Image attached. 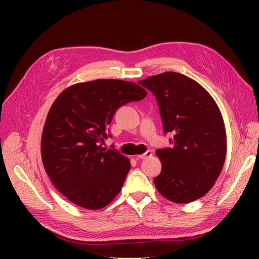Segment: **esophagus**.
Instances as JSON below:
<instances>
[{"mask_svg":"<svg viewBox=\"0 0 259 259\" xmlns=\"http://www.w3.org/2000/svg\"><path fill=\"white\" fill-rule=\"evenodd\" d=\"M151 155H152V151L148 150V151H146V152L143 153V154L136 155V159H137V160H144V159H147V158H150Z\"/></svg>","mask_w":259,"mask_h":259,"instance_id":"34e87169","label":"esophagus"}]
</instances>
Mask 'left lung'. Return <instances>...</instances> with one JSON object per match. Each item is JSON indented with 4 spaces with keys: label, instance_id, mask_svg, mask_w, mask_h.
<instances>
[{
    "label": "left lung",
    "instance_id": "left-lung-1",
    "mask_svg": "<svg viewBox=\"0 0 259 259\" xmlns=\"http://www.w3.org/2000/svg\"><path fill=\"white\" fill-rule=\"evenodd\" d=\"M158 101L171 147L158 149L161 174L153 179L158 191L175 203L202 198L214 186L226 159L225 124L215 100L184 74L164 72L138 82Z\"/></svg>",
    "mask_w": 259,
    "mask_h": 259
}]
</instances>
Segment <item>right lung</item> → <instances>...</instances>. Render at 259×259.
<instances>
[{"label": "right lung", "instance_id": "add662e5", "mask_svg": "<svg viewBox=\"0 0 259 259\" xmlns=\"http://www.w3.org/2000/svg\"><path fill=\"white\" fill-rule=\"evenodd\" d=\"M147 92L121 80H95L66 89L54 101L44 124L41 155L53 185L74 204L103 208L122 189L130 160L103 147L115 111Z\"/></svg>", "mask_w": 259, "mask_h": 259}]
</instances>
